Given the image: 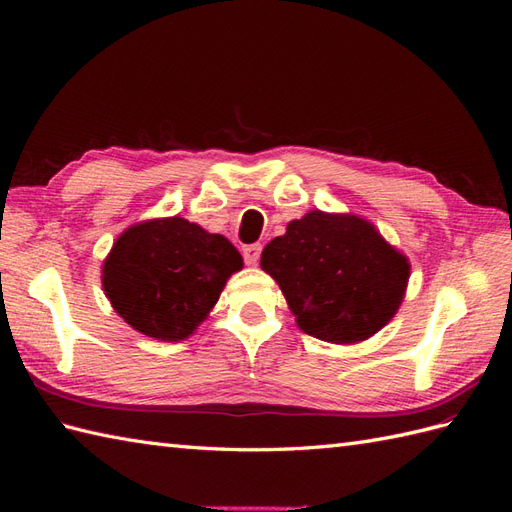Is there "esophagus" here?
<instances>
[{
    "instance_id": "esophagus-1",
    "label": "esophagus",
    "mask_w": 512,
    "mask_h": 512,
    "mask_svg": "<svg viewBox=\"0 0 512 512\" xmlns=\"http://www.w3.org/2000/svg\"><path fill=\"white\" fill-rule=\"evenodd\" d=\"M260 252H262V245L260 243H252V245H245L243 247V258L247 265H258V258H260Z\"/></svg>"
}]
</instances>
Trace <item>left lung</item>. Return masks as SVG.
Wrapping results in <instances>:
<instances>
[{
    "instance_id": "left-lung-1",
    "label": "left lung",
    "mask_w": 512,
    "mask_h": 512,
    "mask_svg": "<svg viewBox=\"0 0 512 512\" xmlns=\"http://www.w3.org/2000/svg\"><path fill=\"white\" fill-rule=\"evenodd\" d=\"M260 267L280 284L299 329L331 344L378 333L404 301L410 262L352 213L309 211L267 243Z\"/></svg>"
}]
</instances>
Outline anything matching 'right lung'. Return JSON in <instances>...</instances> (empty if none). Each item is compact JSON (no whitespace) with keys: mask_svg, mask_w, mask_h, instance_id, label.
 <instances>
[{"mask_svg":"<svg viewBox=\"0 0 512 512\" xmlns=\"http://www.w3.org/2000/svg\"><path fill=\"white\" fill-rule=\"evenodd\" d=\"M243 258L222 235L179 218L134 224L113 243L102 286L132 329L162 342L190 337Z\"/></svg>","mask_w":512,"mask_h":512,"instance_id":"1","label":"right lung"}]
</instances>
